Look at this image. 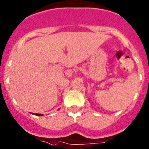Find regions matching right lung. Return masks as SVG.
Here are the masks:
<instances>
[{
    "label": "right lung",
    "mask_w": 149,
    "mask_h": 149,
    "mask_svg": "<svg viewBox=\"0 0 149 149\" xmlns=\"http://www.w3.org/2000/svg\"><path fill=\"white\" fill-rule=\"evenodd\" d=\"M35 116H42V114H34Z\"/></svg>",
    "instance_id": "1"
}]
</instances>
